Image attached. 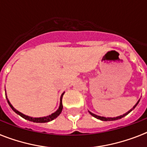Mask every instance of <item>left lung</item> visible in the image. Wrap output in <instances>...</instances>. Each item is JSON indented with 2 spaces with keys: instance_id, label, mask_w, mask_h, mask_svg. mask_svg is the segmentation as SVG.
<instances>
[{
  "instance_id": "left-lung-1",
  "label": "left lung",
  "mask_w": 147,
  "mask_h": 147,
  "mask_svg": "<svg viewBox=\"0 0 147 147\" xmlns=\"http://www.w3.org/2000/svg\"><path fill=\"white\" fill-rule=\"evenodd\" d=\"M139 101H140V100H138V101H137V104H136V105H135L134 107H133L132 109H130V111H129L127 112V113H126V114H123V115H121V116H119V117H100V116H98V115H95V114H92V113H91V112H89V113H90V114H92V116L94 117H95V118L99 119V120H100V121H116V120H118V119H121V118H122V117H125L126 115H127V114H129V113H130V112L131 111H132V110L134 109L135 107H136V106H137V104H138V103H139Z\"/></svg>"
}]
</instances>
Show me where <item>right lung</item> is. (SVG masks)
<instances>
[{
  "label": "right lung",
  "mask_w": 147,
  "mask_h": 147,
  "mask_svg": "<svg viewBox=\"0 0 147 147\" xmlns=\"http://www.w3.org/2000/svg\"><path fill=\"white\" fill-rule=\"evenodd\" d=\"M64 93H63V94H62V96H61V102H60L59 108V109H58L57 111L55 112V113H53V114H52L51 115H49V116L43 117H34V118H33V117H30L26 116V115H24V114H23L22 113H20V112H19L18 111H17V110L15 109L14 107H13L12 105H11V104L9 102V100H7H7L8 104H9V105H10V107L12 108L13 111L15 113H17V114H19L20 116L22 117L25 119V120L32 121V122H34V123H47V122H49V121H53V120H54L55 118H56V117H57L59 116L60 114H61V112H62V96H63Z\"/></svg>",
  "instance_id": "1"
}]
</instances>
